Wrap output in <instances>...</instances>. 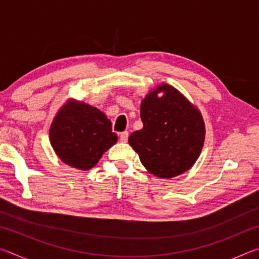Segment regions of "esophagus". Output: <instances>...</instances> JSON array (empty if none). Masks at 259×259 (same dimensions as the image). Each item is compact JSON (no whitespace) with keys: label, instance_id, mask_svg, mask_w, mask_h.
Here are the masks:
<instances>
[{"label":"esophagus","instance_id":"esophagus-1","mask_svg":"<svg viewBox=\"0 0 259 259\" xmlns=\"http://www.w3.org/2000/svg\"><path fill=\"white\" fill-rule=\"evenodd\" d=\"M119 136H120V140H121V142L125 143L126 140H128L129 133H128V131H123V133H120V134H119Z\"/></svg>","mask_w":259,"mask_h":259}]
</instances>
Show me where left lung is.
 <instances>
[{
  "label": "left lung",
  "instance_id": "obj_1",
  "mask_svg": "<svg viewBox=\"0 0 259 259\" xmlns=\"http://www.w3.org/2000/svg\"><path fill=\"white\" fill-rule=\"evenodd\" d=\"M161 92L164 95L160 98ZM140 119L143 128L130 135L129 144L148 171L172 178L192 168L205 135L202 115L194 105L163 83L143 99Z\"/></svg>",
  "mask_w": 259,
  "mask_h": 259
}]
</instances>
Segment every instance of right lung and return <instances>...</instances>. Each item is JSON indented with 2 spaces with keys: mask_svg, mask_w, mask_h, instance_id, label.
I'll use <instances>...</instances> for the list:
<instances>
[{
  "mask_svg": "<svg viewBox=\"0 0 259 259\" xmlns=\"http://www.w3.org/2000/svg\"><path fill=\"white\" fill-rule=\"evenodd\" d=\"M50 142L59 159L73 168L89 170L117 142L103 112L82 102L68 100L50 128Z\"/></svg>",
  "mask_w": 259,
  "mask_h": 259,
  "instance_id": "right-lung-1",
  "label": "right lung"
}]
</instances>
